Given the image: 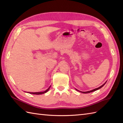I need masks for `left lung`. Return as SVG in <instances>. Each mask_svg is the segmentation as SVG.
<instances>
[{"instance_id": "8db88e82", "label": "left lung", "mask_w": 123, "mask_h": 123, "mask_svg": "<svg viewBox=\"0 0 123 123\" xmlns=\"http://www.w3.org/2000/svg\"><path fill=\"white\" fill-rule=\"evenodd\" d=\"M106 83V82L104 83V84H103V85L102 86H101L100 87H98V88H96V89H93V90H90V91H86V92H82V91H79V90H78L77 89H76L77 90H78V91H80V92H82V93H90V92H93V91H96V90H98V89H100L101 88H102L103 87V86L105 85V83Z\"/></svg>"}]
</instances>
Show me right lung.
Here are the masks:
<instances>
[{"label":"right lung","instance_id":"obj_1","mask_svg":"<svg viewBox=\"0 0 123 123\" xmlns=\"http://www.w3.org/2000/svg\"><path fill=\"white\" fill-rule=\"evenodd\" d=\"M51 87V86H50ZM50 87H49L48 89L46 90L45 91H43V92H30V93H31V94H34V95H41V94H43V93H46V92H48V91H49V88H50Z\"/></svg>","mask_w":123,"mask_h":123}]
</instances>
